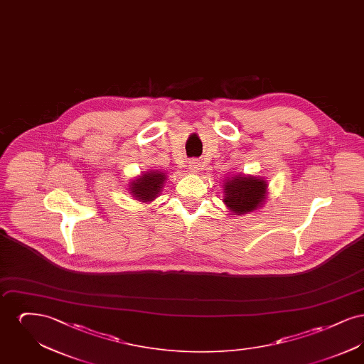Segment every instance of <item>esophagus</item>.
<instances>
[{"instance_id":"obj_1","label":"esophagus","mask_w":364,"mask_h":364,"mask_svg":"<svg viewBox=\"0 0 364 364\" xmlns=\"http://www.w3.org/2000/svg\"><path fill=\"white\" fill-rule=\"evenodd\" d=\"M188 166H190L191 171H193V172H198L199 169H202V164H200L199 159H191Z\"/></svg>"}]
</instances>
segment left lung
I'll return each instance as SVG.
<instances>
[{"label":"left lung","instance_id":"obj_1","mask_svg":"<svg viewBox=\"0 0 364 364\" xmlns=\"http://www.w3.org/2000/svg\"><path fill=\"white\" fill-rule=\"evenodd\" d=\"M266 187L267 184L264 180L251 176H236L225 184L224 202L228 208L237 214L254 211L264 200Z\"/></svg>","mask_w":364,"mask_h":364}]
</instances>
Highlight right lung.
Segmentation results:
<instances>
[{
    "instance_id": "right-lung-1",
    "label": "right lung",
    "mask_w": 364,
    "mask_h": 364,
    "mask_svg": "<svg viewBox=\"0 0 364 364\" xmlns=\"http://www.w3.org/2000/svg\"><path fill=\"white\" fill-rule=\"evenodd\" d=\"M165 181V174L159 172H150L139 177L136 181H132L131 188L132 195L139 200H153L162 188Z\"/></svg>"
}]
</instances>
